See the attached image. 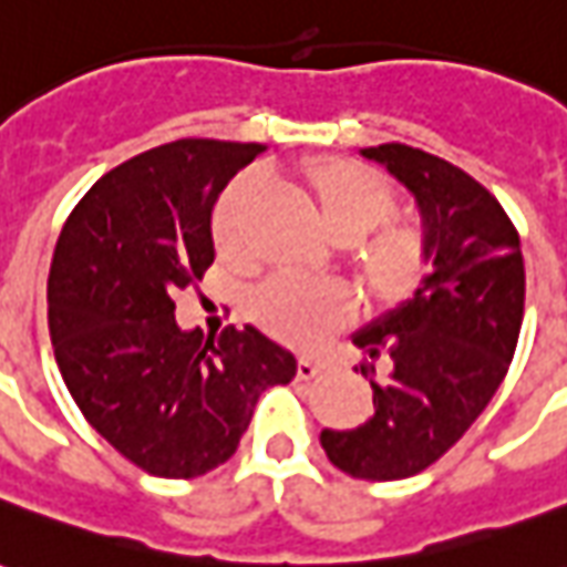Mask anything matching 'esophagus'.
<instances>
[{"label":"esophagus","mask_w":567,"mask_h":567,"mask_svg":"<svg viewBox=\"0 0 567 567\" xmlns=\"http://www.w3.org/2000/svg\"><path fill=\"white\" fill-rule=\"evenodd\" d=\"M324 368H328L324 361H316V358H300V361H297V377H300V380H316L319 373H324Z\"/></svg>","instance_id":"obj_1"}]
</instances>
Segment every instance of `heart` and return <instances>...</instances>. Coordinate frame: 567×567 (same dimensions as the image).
Segmentation results:
<instances>
[{
    "mask_svg": "<svg viewBox=\"0 0 567 567\" xmlns=\"http://www.w3.org/2000/svg\"><path fill=\"white\" fill-rule=\"evenodd\" d=\"M303 187L319 212L324 230L337 243H355L392 221L398 194L389 178L368 163L349 157H316L303 163ZM251 182L239 178L224 190L215 209V248L230 264H246L243 212ZM431 260L422 234L410 227H389L361 251L364 282L382 303H404L425 285ZM352 312L349 295L333 282H307L279 276L251 297V319L264 331L291 346H316L328 331L340 328Z\"/></svg>",
    "mask_w": 567,
    "mask_h": 567,
    "instance_id": "obj_1",
    "label": "heart"
}]
</instances>
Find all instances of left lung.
Segmentation results:
<instances>
[{
	"instance_id": "1",
	"label": "left lung",
	"mask_w": 567,
	"mask_h": 567,
	"mask_svg": "<svg viewBox=\"0 0 567 567\" xmlns=\"http://www.w3.org/2000/svg\"><path fill=\"white\" fill-rule=\"evenodd\" d=\"M361 154L416 197L431 260L416 295L352 337L370 358H389V377L370 380L373 416L321 431L343 474L382 483L437 462L498 392L523 328L525 264L507 212L464 169L401 142Z\"/></svg>"
}]
</instances>
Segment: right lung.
I'll list each match as a JSON object with an SVG mask.
<instances>
[{
	"label": "right lung",
	"mask_w": 567,
	"mask_h": 567,
	"mask_svg": "<svg viewBox=\"0 0 567 567\" xmlns=\"http://www.w3.org/2000/svg\"><path fill=\"white\" fill-rule=\"evenodd\" d=\"M258 142L178 140L105 173L72 209L48 276V328L69 394L124 458L166 480L215 471L264 389L297 358L246 324L182 331L173 295L215 260L212 212Z\"/></svg>",
	"instance_id": "right-lung-1"
}]
</instances>
